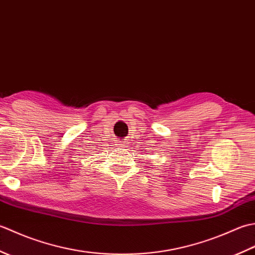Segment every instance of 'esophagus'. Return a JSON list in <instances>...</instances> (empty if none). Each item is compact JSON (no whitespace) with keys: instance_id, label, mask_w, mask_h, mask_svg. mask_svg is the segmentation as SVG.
Segmentation results:
<instances>
[{"instance_id":"esophagus-1","label":"esophagus","mask_w":255,"mask_h":255,"mask_svg":"<svg viewBox=\"0 0 255 255\" xmlns=\"http://www.w3.org/2000/svg\"><path fill=\"white\" fill-rule=\"evenodd\" d=\"M126 144H127V142H126V141H118L116 145H118V147H123V148H125V147H126Z\"/></svg>"}]
</instances>
